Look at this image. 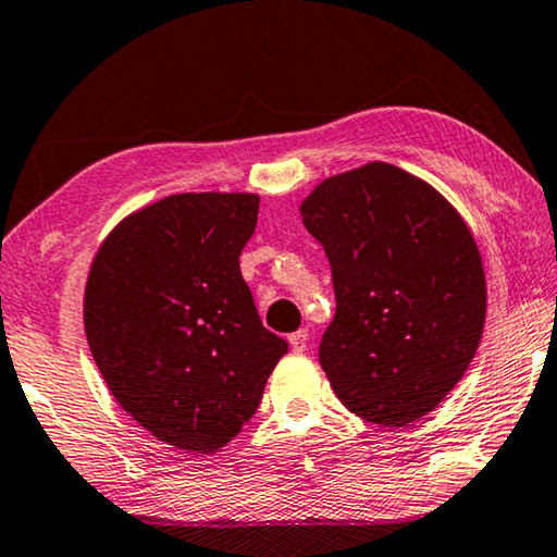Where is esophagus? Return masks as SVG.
Returning <instances> with one entry per match:
<instances>
[{"mask_svg": "<svg viewBox=\"0 0 557 557\" xmlns=\"http://www.w3.org/2000/svg\"><path fill=\"white\" fill-rule=\"evenodd\" d=\"M288 344H290V348H294V354H304L306 346H308V331H306V329H301V331L290 333V336H288Z\"/></svg>", "mask_w": 557, "mask_h": 557, "instance_id": "obj_1", "label": "esophagus"}]
</instances>
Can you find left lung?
Listing matches in <instances>:
<instances>
[{
    "mask_svg": "<svg viewBox=\"0 0 557 557\" xmlns=\"http://www.w3.org/2000/svg\"><path fill=\"white\" fill-rule=\"evenodd\" d=\"M301 216L331 263L336 315L319 361L338 400L386 428L431 413L483 336L485 273L466 221L383 161L321 182Z\"/></svg>",
    "mask_w": 557,
    "mask_h": 557,
    "instance_id": "left-lung-1",
    "label": "left lung"
}]
</instances>
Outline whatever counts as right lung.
Segmentation results:
<instances>
[{"label": "right lung", "instance_id": "right-lung-1", "mask_svg": "<svg viewBox=\"0 0 557 557\" xmlns=\"http://www.w3.org/2000/svg\"><path fill=\"white\" fill-rule=\"evenodd\" d=\"M256 216V194H174L126 216L94 256V361L136 423L186 453L238 435L288 350L238 267Z\"/></svg>", "mask_w": 557, "mask_h": 557}]
</instances>
